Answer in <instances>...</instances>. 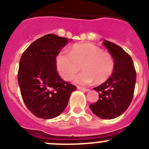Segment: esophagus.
Returning <instances> with one entry per match:
<instances>
[{
  "instance_id": "esophagus-1",
  "label": "esophagus",
  "mask_w": 149,
  "mask_h": 149,
  "mask_svg": "<svg viewBox=\"0 0 149 149\" xmlns=\"http://www.w3.org/2000/svg\"><path fill=\"white\" fill-rule=\"evenodd\" d=\"M77 88L78 89L81 90V91H89V89H88V88H83V87H81V86H78Z\"/></svg>"
}]
</instances>
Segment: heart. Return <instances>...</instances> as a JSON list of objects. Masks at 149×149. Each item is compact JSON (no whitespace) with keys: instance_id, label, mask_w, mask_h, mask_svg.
Instances as JSON below:
<instances>
[{"instance_id":"1","label":"heart","mask_w":149,"mask_h":149,"mask_svg":"<svg viewBox=\"0 0 149 149\" xmlns=\"http://www.w3.org/2000/svg\"><path fill=\"white\" fill-rule=\"evenodd\" d=\"M58 73L66 81L73 79L81 69L83 73L75 78V82L85 86L95 81L102 84L107 81L115 70V59L109 52L92 44L73 46L69 54H58L55 58Z\"/></svg>"}]
</instances>
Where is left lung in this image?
<instances>
[{"mask_svg":"<svg viewBox=\"0 0 149 149\" xmlns=\"http://www.w3.org/2000/svg\"><path fill=\"white\" fill-rule=\"evenodd\" d=\"M103 45L115 59V70L107 81L94 88L100 93V98L89 107L99 118L113 119L122 115L131 103L136 71L131 57L123 48L107 40H104Z\"/></svg>","mask_w":149,"mask_h":149,"instance_id":"8db88e82","label":"left lung"}]
</instances>
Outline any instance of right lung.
Masks as SVG:
<instances>
[{"label": "right lung", "instance_id": "obj_1", "mask_svg": "<svg viewBox=\"0 0 149 149\" xmlns=\"http://www.w3.org/2000/svg\"><path fill=\"white\" fill-rule=\"evenodd\" d=\"M71 39L49 34L31 43L19 61L18 82L29 110L42 119L61 115L76 87L63 80L57 71L55 58Z\"/></svg>", "mask_w": 149, "mask_h": 149}]
</instances>
